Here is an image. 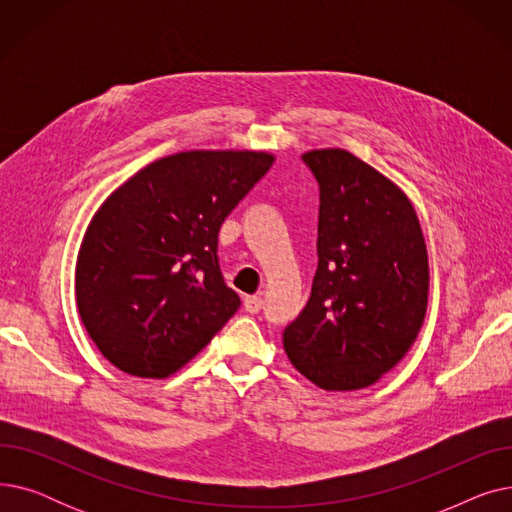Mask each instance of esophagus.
<instances>
[{
	"instance_id": "1",
	"label": "esophagus",
	"mask_w": 512,
	"mask_h": 512,
	"mask_svg": "<svg viewBox=\"0 0 512 512\" xmlns=\"http://www.w3.org/2000/svg\"><path fill=\"white\" fill-rule=\"evenodd\" d=\"M242 305H245V309H247L249 313H257V311L261 309L263 301H261V297H245V301H242Z\"/></svg>"
}]
</instances>
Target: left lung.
<instances>
[{
  "label": "left lung",
  "mask_w": 512,
  "mask_h": 512,
  "mask_svg": "<svg viewBox=\"0 0 512 512\" xmlns=\"http://www.w3.org/2000/svg\"><path fill=\"white\" fill-rule=\"evenodd\" d=\"M319 182L317 272L284 351L328 392L378 382L413 346L427 311L429 263L402 188L346 149H311Z\"/></svg>",
  "instance_id": "1"
}]
</instances>
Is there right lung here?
Here are the masks:
<instances>
[{"instance_id": "1", "label": "right lung", "mask_w": 512, "mask_h": 512, "mask_svg": "<svg viewBox=\"0 0 512 512\" xmlns=\"http://www.w3.org/2000/svg\"><path fill=\"white\" fill-rule=\"evenodd\" d=\"M274 159L247 149L180 151L101 203L80 242L74 294L87 334L114 367L164 380L236 313L218 234Z\"/></svg>"}]
</instances>
